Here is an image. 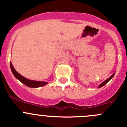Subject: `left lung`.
<instances>
[{
    "label": "left lung",
    "instance_id": "left-lung-1",
    "mask_svg": "<svg viewBox=\"0 0 127 127\" xmlns=\"http://www.w3.org/2000/svg\"><path fill=\"white\" fill-rule=\"evenodd\" d=\"M114 74H115V73H114V74H112V75H111V76L110 77H109L108 79H106V80H105V81H104L103 82H102L101 84L100 85H99V86H98V88H101V87H102L104 86V85L105 84H107V83L109 81V80H111V79H112V78L113 77H114Z\"/></svg>",
    "mask_w": 127,
    "mask_h": 127
}]
</instances>
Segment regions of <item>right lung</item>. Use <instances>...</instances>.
Returning <instances> with one entry per match:
<instances>
[{"instance_id": "obj_1", "label": "right lung", "mask_w": 127, "mask_h": 127, "mask_svg": "<svg viewBox=\"0 0 127 127\" xmlns=\"http://www.w3.org/2000/svg\"><path fill=\"white\" fill-rule=\"evenodd\" d=\"M10 67H11V72H12L14 76H15L18 80H20L21 83H23L24 85H26L27 87H29L31 88H37L44 86V85H47V84H48L47 82L35 81V80H29V79H26V78H25L24 77L22 76L21 74H19V73L15 69V68L13 67V66L11 62H10Z\"/></svg>"}]
</instances>
